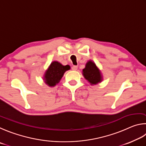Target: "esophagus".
<instances>
[{
    "mask_svg": "<svg viewBox=\"0 0 146 146\" xmlns=\"http://www.w3.org/2000/svg\"><path fill=\"white\" fill-rule=\"evenodd\" d=\"M72 70H74V71H76L78 70V66H73L72 67Z\"/></svg>",
    "mask_w": 146,
    "mask_h": 146,
    "instance_id": "34e87169",
    "label": "esophagus"
}]
</instances>
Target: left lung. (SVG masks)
Returning <instances> with one entry per match:
<instances>
[{
	"instance_id": "8db88e82",
	"label": "left lung",
	"mask_w": 146,
	"mask_h": 146,
	"mask_svg": "<svg viewBox=\"0 0 146 146\" xmlns=\"http://www.w3.org/2000/svg\"><path fill=\"white\" fill-rule=\"evenodd\" d=\"M82 74L84 78L91 85H97L103 80L101 70L92 60H88L86 62L85 68L83 69Z\"/></svg>"
}]
</instances>
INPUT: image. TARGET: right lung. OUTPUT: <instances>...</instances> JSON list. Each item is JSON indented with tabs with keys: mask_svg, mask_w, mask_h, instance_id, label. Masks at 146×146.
Masks as SVG:
<instances>
[{
	"mask_svg": "<svg viewBox=\"0 0 146 146\" xmlns=\"http://www.w3.org/2000/svg\"><path fill=\"white\" fill-rule=\"evenodd\" d=\"M70 69V66L68 65H63L58 61H54L45 72L43 81L47 86L53 87L60 82L64 73Z\"/></svg>",
	"mask_w": 146,
	"mask_h": 146,
	"instance_id": "obj_1",
	"label": "right lung"
}]
</instances>
